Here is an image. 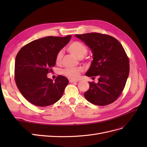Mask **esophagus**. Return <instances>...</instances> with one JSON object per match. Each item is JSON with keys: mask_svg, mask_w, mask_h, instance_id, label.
Segmentation results:
<instances>
[{"mask_svg": "<svg viewBox=\"0 0 147 147\" xmlns=\"http://www.w3.org/2000/svg\"><path fill=\"white\" fill-rule=\"evenodd\" d=\"M78 80H70L69 82L70 83H75V82H78Z\"/></svg>", "mask_w": 147, "mask_h": 147, "instance_id": "1", "label": "esophagus"}]
</instances>
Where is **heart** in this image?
I'll return each instance as SVG.
<instances>
[{
    "label": "heart",
    "mask_w": 147,
    "mask_h": 147,
    "mask_svg": "<svg viewBox=\"0 0 147 147\" xmlns=\"http://www.w3.org/2000/svg\"><path fill=\"white\" fill-rule=\"evenodd\" d=\"M67 51L77 58L81 59L85 56L88 53V48L83 43L80 42H74L67 47ZM63 57V52L60 51L56 56V63L60 64ZM82 69L80 68L73 69V68H67L63 70V74L69 78H77L80 75Z\"/></svg>",
    "instance_id": "b5f03b06"
}]
</instances>
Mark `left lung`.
Segmentation results:
<instances>
[{"instance_id": "8db88e82", "label": "left lung", "mask_w": 147, "mask_h": 147, "mask_svg": "<svg viewBox=\"0 0 147 147\" xmlns=\"http://www.w3.org/2000/svg\"><path fill=\"white\" fill-rule=\"evenodd\" d=\"M89 47L92 63L86 76H98V83L89 82L84 96L91 103L104 106L121 94L129 73V61L121 44L108 35L92 32L75 35Z\"/></svg>"}]
</instances>
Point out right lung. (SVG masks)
<instances>
[{"label":"right lung","instance_id":"obj_1","mask_svg":"<svg viewBox=\"0 0 147 147\" xmlns=\"http://www.w3.org/2000/svg\"><path fill=\"white\" fill-rule=\"evenodd\" d=\"M72 37L48 36L35 40L18 53L15 63V78L18 88L31 104L46 107L55 104L63 96L69 83L58 75L53 82L47 77L56 64V56Z\"/></svg>","mask_w":147,"mask_h":147}]
</instances>
